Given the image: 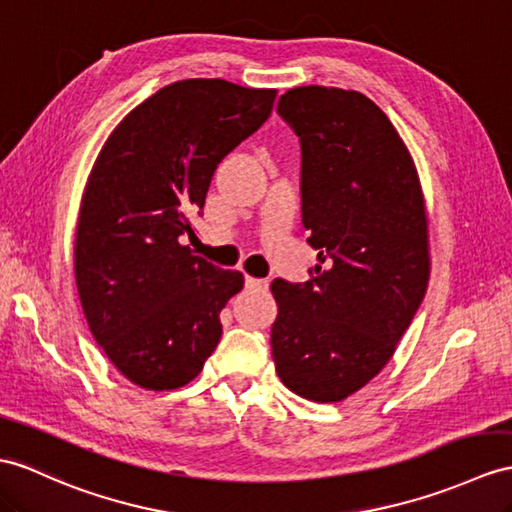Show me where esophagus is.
Listing matches in <instances>:
<instances>
[{
  "label": "esophagus",
  "instance_id": "obj_1",
  "mask_svg": "<svg viewBox=\"0 0 512 512\" xmlns=\"http://www.w3.org/2000/svg\"><path fill=\"white\" fill-rule=\"evenodd\" d=\"M245 286L247 289H252V291H267L269 289V282L267 280H258V278H245Z\"/></svg>",
  "mask_w": 512,
  "mask_h": 512
}]
</instances>
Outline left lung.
<instances>
[{"mask_svg": "<svg viewBox=\"0 0 512 512\" xmlns=\"http://www.w3.org/2000/svg\"><path fill=\"white\" fill-rule=\"evenodd\" d=\"M278 115L302 145V223L319 265L304 284L271 282V354L286 389L341 402L389 363L426 295V202L408 147L363 93L299 86Z\"/></svg>", "mask_w": 512, "mask_h": 512, "instance_id": "obj_1", "label": "left lung"}]
</instances>
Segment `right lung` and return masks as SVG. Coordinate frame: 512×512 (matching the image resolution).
<instances>
[{
    "label": "right lung",
    "instance_id": "right-lung-1",
    "mask_svg": "<svg viewBox=\"0 0 512 512\" xmlns=\"http://www.w3.org/2000/svg\"><path fill=\"white\" fill-rule=\"evenodd\" d=\"M276 89L180 80L112 130L82 193L73 267L84 317L110 363L147 391L204 369L243 273L182 245L219 162L269 119Z\"/></svg>",
    "mask_w": 512,
    "mask_h": 512
}]
</instances>
